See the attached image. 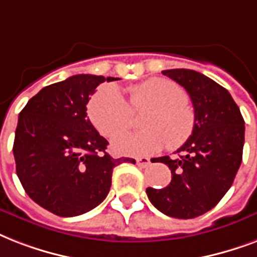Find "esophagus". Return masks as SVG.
Wrapping results in <instances>:
<instances>
[{
  "instance_id": "1",
  "label": "esophagus",
  "mask_w": 257,
  "mask_h": 257,
  "mask_svg": "<svg viewBox=\"0 0 257 257\" xmlns=\"http://www.w3.org/2000/svg\"><path fill=\"white\" fill-rule=\"evenodd\" d=\"M150 164V160L146 158V157H139V158H137V165L141 166V168H147Z\"/></svg>"
}]
</instances>
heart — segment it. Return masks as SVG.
<instances>
[{
  "label": "heart",
  "instance_id": "b5f03b06",
  "mask_svg": "<svg viewBox=\"0 0 257 257\" xmlns=\"http://www.w3.org/2000/svg\"><path fill=\"white\" fill-rule=\"evenodd\" d=\"M149 110L139 133L119 135L114 150L130 156H151L166 145L169 150L184 146L196 128V114L188 104V93L181 85L164 77H153L128 88V103L120 89L106 84L93 93L88 115L96 130L106 138L126 131L133 112Z\"/></svg>",
  "mask_w": 257,
  "mask_h": 257
}]
</instances>
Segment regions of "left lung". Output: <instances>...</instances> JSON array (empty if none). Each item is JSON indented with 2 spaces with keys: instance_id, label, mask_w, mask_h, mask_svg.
Listing matches in <instances>:
<instances>
[{
  "instance_id": "left-lung-1",
  "label": "left lung",
  "mask_w": 257,
  "mask_h": 257,
  "mask_svg": "<svg viewBox=\"0 0 257 257\" xmlns=\"http://www.w3.org/2000/svg\"><path fill=\"white\" fill-rule=\"evenodd\" d=\"M182 85L192 99L196 128L176 151L161 157L172 181L164 189L147 188L157 209L174 218H194L214 208L233 184L242 160L244 119L230 93L216 81L193 69L162 71Z\"/></svg>"
}]
</instances>
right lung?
I'll return each mask as SVG.
<instances>
[{"mask_svg":"<svg viewBox=\"0 0 257 257\" xmlns=\"http://www.w3.org/2000/svg\"><path fill=\"white\" fill-rule=\"evenodd\" d=\"M118 77L75 75L47 85L19 115L13 154L16 172L36 204L61 217L87 213L111 188L115 160L87 118V103L103 81Z\"/></svg>","mask_w":257,"mask_h":257,"instance_id":"right-lung-1","label":"right lung"}]
</instances>
